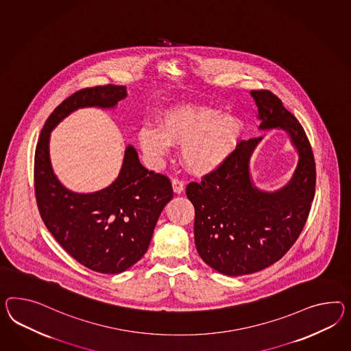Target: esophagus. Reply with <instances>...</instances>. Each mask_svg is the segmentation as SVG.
Masks as SVG:
<instances>
[{
	"instance_id": "1",
	"label": "esophagus",
	"mask_w": 351,
	"mask_h": 351,
	"mask_svg": "<svg viewBox=\"0 0 351 351\" xmlns=\"http://www.w3.org/2000/svg\"><path fill=\"white\" fill-rule=\"evenodd\" d=\"M171 186H173V191H174L177 195H180V193L183 192V189H184L183 182L178 180V178H174V180H171Z\"/></svg>"
}]
</instances>
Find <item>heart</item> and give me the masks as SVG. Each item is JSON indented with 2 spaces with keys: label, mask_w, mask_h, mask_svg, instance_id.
<instances>
[{
  "label": "heart",
  "mask_w": 351,
  "mask_h": 351,
  "mask_svg": "<svg viewBox=\"0 0 351 351\" xmlns=\"http://www.w3.org/2000/svg\"><path fill=\"white\" fill-rule=\"evenodd\" d=\"M241 117L217 108L180 106L164 112L159 128L144 126L138 141L144 153L155 162L162 160L171 145H182V160L189 171L207 174L223 167L242 140Z\"/></svg>",
  "instance_id": "1"
}]
</instances>
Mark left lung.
<instances>
[{"instance_id": "8db88e82", "label": "left lung", "mask_w": 351, "mask_h": 351, "mask_svg": "<svg viewBox=\"0 0 351 351\" xmlns=\"http://www.w3.org/2000/svg\"><path fill=\"white\" fill-rule=\"evenodd\" d=\"M260 130H284L297 149V168L282 189H257L250 174L251 156L262 137L241 141L230 159L186 193L195 206V243L202 260L228 276L271 266L302 233L315 197V156L306 132L270 90H252Z\"/></svg>"}]
</instances>
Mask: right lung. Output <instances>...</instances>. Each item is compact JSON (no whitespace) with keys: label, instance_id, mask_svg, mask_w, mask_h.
<instances>
[{"label":"right lung","instance_id":"add662e5","mask_svg":"<svg viewBox=\"0 0 351 351\" xmlns=\"http://www.w3.org/2000/svg\"><path fill=\"white\" fill-rule=\"evenodd\" d=\"M126 97V86L110 84L73 93L45 121L34 158L36 205L47 229L71 257L101 274L123 272L146 253L162 208L173 198L171 180L147 171L128 145L110 186L93 193L72 192L53 173L49 137L76 109L114 108Z\"/></svg>","mask_w":351,"mask_h":351}]
</instances>
